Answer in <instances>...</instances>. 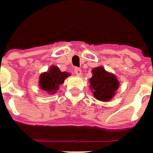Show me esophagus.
Masks as SVG:
<instances>
[{"label":"esophagus","instance_id":"1","mask_svg":"<svg viewBox=\"0 0 153 153\" xmlns=\"http://www.w3.org/2000/svg\"><path fill=\"white\" fill-rule=\"evenodd\" d=\"M74 72L75 74L76 75V76H82V71L80 69V68H77V67H76L74 69Z\"/></svg>","mask_w":153,"mask_h":153}]
</instances>
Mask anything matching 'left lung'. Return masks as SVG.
<instances>
[{
	"instance_id": "1",
	"label": "left lung",
	"mask_w": 153,
	"mask_h": 153,
	"mask_svg": "<svg viewBox=\"0 0 153 153\" xmlns=\"http://www.w3.org/2000/svg\"><path fill=\"white\" fill-rule=\"evenodd\" d=\"M93 76L89 79L90 88L96 99L108 102L115 96L120 82L115 75L108 72L102 66L92 70Z\"/></svg>"
}]
</instances>
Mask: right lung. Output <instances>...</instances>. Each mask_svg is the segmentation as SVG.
I'll use <instances>...</instances> for the list:
<instances>
[{
  "instance_id": "1",
  "label": "right lung",
  "mask_w": 153,
  "mask_h": 153,
  "mask_svg": "<svg viewBox=\"0 0 153 153\" xmlns=\"http://www.w3.org/2000/svg\"><path fill=\"white\" fill-rule=\"evenodd\" d=\"M70 76L71 74L68 72L60 71L57 66L51 65L47 71L41 73L39 76V88L49 94H54L59 90L60 85L64 83L65 80Z\"/></svg>"
}]
</instances>
